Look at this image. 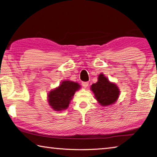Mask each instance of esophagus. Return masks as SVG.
Segmentation results:
<instances>
[{
	"label": "esophagus",
	"mask_w": 157,
	"mask_h": 157,
	"mask_svg": "<svg viewBox=\"0 0 157 157\" xmlns=\"http://www.w3.org/2000/svg\"><path fill=\"white\" fill-rule=\"evenodd\" d=\"M88 84H89L88 82H83V83H82V86H83L85 88H86V87L88 86Z\"/></svg>",
	"instance_id": "obj_1"
}]
</instances>
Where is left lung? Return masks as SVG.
<instances>
[{
	"instance_id": "left-lung-1",
	"label": "left lung",
	"mask_w": 157,
	"mask_h": 157,
	"mask_svg": "<svg viewBox=\"0 0 157 157\" xmlns=\"http://www.w3.org/2000/svg\"><path fill=\"white\" fill-rule=\"evenodd\" d=\"M98 103L102 106L114 104L119 98L120 91L116 84L110 82L103 74H100L98 81L90 87Z\"/></svg>"
}]
</instances>
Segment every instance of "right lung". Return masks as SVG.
Masks as SVG:
<instances>
[{"instance_id": "add662e5", "label": "right lung", "mask_w": 157, "mask_h": 157, "mask_svg": "<svg viewBox=\"0 0 157 157\" xmlns=\"http://www.w3.org/2000/svg\"><path fill=\"white\" fill-rule=\"evenodd\" d=\"M81 88V86L76 82L63 81L59 87L48 93L49 105L55 111L66 109L75 92Z\"/></svg>"}]
</instances>
